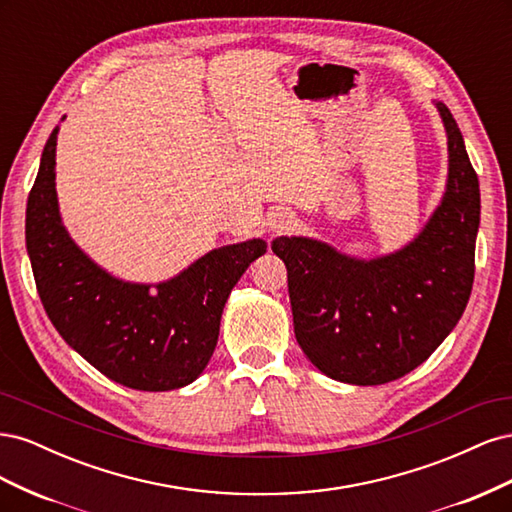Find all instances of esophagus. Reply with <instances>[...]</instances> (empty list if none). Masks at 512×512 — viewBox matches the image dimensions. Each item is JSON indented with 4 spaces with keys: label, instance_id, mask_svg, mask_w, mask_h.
<instances>
[{
    "label": "esophagus",
    "instance_id": "1",
    "mask_svg": "<svg viewBox=\"0 0 512 512\" xmlns=\"http://www.w3.org/2000/svg\"><path fill=\"white\" fill-rule=\"evenodd\" d=\"M290 226V218L286 213H275L273 218L269 220V228L271 230H275V232H282V230H286Z\"/></svg>",
    "mask_w": 512,
    "mask_h": 512
}]
</instances>
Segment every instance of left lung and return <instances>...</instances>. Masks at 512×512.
Here are the masks:
<instances>
[{"instance_id":"8db88e82","label":"left lung","mask_w":512,"mask_h":512,"mask_svg":"<svg viewBox=\"0 0 512 512\" xmlns=\"http://www.w3.org/2000/svg\"><path fill=\"white\" fill-rule=\"evenodd\" d=\"M448 179L436 211L401 250L361 260L307 237L271 243L288 271L294 335L324 376L374 386L410 374L455 329L474 282L478 177L455 117L436 102Z\"/></svg>"}]
</instances>
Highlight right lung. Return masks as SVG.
<instances>
[{
  "mask_svg": "<svg viewBox=\"0 0 512 512\" xmlns=\"http://www.w3.org/2000/svg\"><path fill=\"white\" fill-rule=\"evenodd\" d=\"M55 128L27 198L25 243L40 301L57 333L106 378L136 391L194 382L218 344L230 290L267 252L262 239L224 245L151 288L98 267L61 224Z\"/></svg>",
  "mask_w": 512,
  "mask_h": 512,
  "instance_id": "1",
  "label": "right lung"
}]
</instances>
